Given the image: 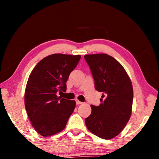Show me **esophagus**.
<instances>
[{"label": "esophagus", "instance_id": "1", "mask_svg": "<svg viewBox=\"0 0 159 159\" xmlns=\"http://www.w3.org/2000/svg\"><path fill=\"white\" fill-rule=\"evenodd\" d=\"M76 103L77 105H79V104H82L83 102L79 101V100H78V99H76Z\"/></svg>", "mask_w": 159, "mask_h": 159}]
</instances>
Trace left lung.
Returning <instances> with one entry per match:
<instances>
[{
  "mask_svg": "<svg viewBox=\"0 0 159 159\" xmlns=\"http://www.w3.org/2000/svg\"><path fill=\"white\" fill-rule=\"evenodd\" d=\"M95 89L103 93L99 106L91 105V114L85 119L86 127L99 138L110 139L118 135L130 119L133 89L123 66L107 54L86 55Z\"/></svg>",
  "mask_w": 159,
  "mask_h": 159,
  "instance_id": "8db88e82",
  "label": "left lung"
}]
</instances>
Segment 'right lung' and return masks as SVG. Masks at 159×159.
Wrapping results in <instances>:
<instances>
[{
    "instance_id": "add662e5",
    "label": "right lung",
    "mask_w": 159,
    "mask_h": 159,
    "mask_svg": "<svg viewBox=\"0 0 159 159\" xmlns=\"http://www.w3.org/2000/svg\"><path fill=\"white\" fill-rule=\"evenodd\" d=\"M80 55L54 54L34 67L25 90L26 112L31 125L41 135L49 137L63 130L76 107V102L57 96L65 92L69 74Z\"/></svg>"
}]
</instances>
